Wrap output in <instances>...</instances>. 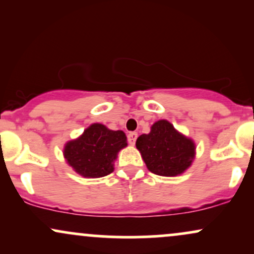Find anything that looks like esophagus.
I'll use <instances>...</instances> for the list:
<instances>
[{
    "label": "esophagus",
    "mask_w": 254,
    "mask_h": 254,
    "mask_svg": "<svg viewBox=\"0 0 254 254\" xmlns=\"http://www.w3.org/2000/svg\"><path fill=\"white\" fill-rule=\"evenodd\" d=\"M136 138H137V133L136 132H130L129 135H127V142H129L131 145L135 144Z\"/></svg>",
    "instance_id": "34e87169"
}]
</instances>
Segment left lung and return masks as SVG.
<instances>
[{"label":"left lung","instance_id":"left-lung-1","mask_svg":"<svg viewBox=\"0 0 254 254\" xmlns=\"http://www.w3.org/2000/svg\"><path fill=\"white\" fill-rule=\"evenodd\" d=\"M136 148L148 170L162 177L183 174L196 156L193 139L179 132L166 119L155 122L150 127L149 133L139 136Z\"/></svg>","mask_w":254,"mask_h":254}]
</instances>
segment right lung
<instances>
[{
    "label": "right lung",
    "instance_id": "1",
    "mask_svg": "<svg viewBox=\"0 0 254 254\" xmlns=\"http://www.w3.org/2000/svg\"><path fill=\"white\" fill-rule=\"evenodd\" d=\"M127 145L124 131L93 123L82 135L64 144L63 155L66 164L81 177L101 178L112 173L118 153Z\"/></svg>",
    "mask_w": 254,
    "mask_h": 254
}]
</instances>
